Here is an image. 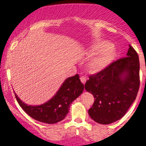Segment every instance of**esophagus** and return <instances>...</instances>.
<instances>
[{
  "instance_id": "34e87169",
  "label": "esophagus",
  "mask_w": 146,
  "mask_h": 146,
  "mask_svg": "<svg viewBox=\"0 0 146 146\" xmlns=\"http://www.w3.org/2000/svg\"><path fill=\"white\" fill-rule=\"evenodd\" d=\"M80 79H81V82H82V83L83 84H86V81H87V79H86V77L82 76V77L80 78Z\"/></svg>"
}]
</instances>
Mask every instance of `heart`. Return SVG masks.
I'll use <instances>...</instances> for the list:
<instances>
[{
	"instance_id": "obj_1",
	"label": "heart",
	"mask_w": 146,
	"mask_h": 146,
	"mask_svg": "<svg viewBox=\"0 0 146 146\" xmlns=\"http://www.w3.org/2000/svg\"><path fill=\"white\" fill-rule=\"evenodd\" d=\"M88 54L94 55L87 64L88 71L97 73L106 69L116 56V52L108 42L100 40L90 47Z\"/></svg>"
}]
</instances>
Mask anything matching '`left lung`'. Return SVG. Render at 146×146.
<instances>
[{
	"label": "left lung",
	"instance_id": "left-lung-1",
	"mask_svg": "<svg viewBox=\"0 0 146 146\" xmlns=\"http://www.w3.org/2000/svg\"><path fill=\"white\" fill-rule=\"evenodd\" d=\"M89 78L85 89L95 98L88 110L90 117L100 124L115 122L125 115L137 95L140 84L137 53L129 45L126 57Z\"/></svg>",
	"mask_w": 146,
	"mask_h": 146
}]
</instances>
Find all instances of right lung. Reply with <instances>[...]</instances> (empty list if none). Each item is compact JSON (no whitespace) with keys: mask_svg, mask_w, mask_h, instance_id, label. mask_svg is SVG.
Segmentation results:
<instances>
[{"mask_svg":"<svg viewBox=\"0 0 146 146\" xmlns=\"http://www.w3.org/2000/svg\"><path fill=\"white\" fill-rule=\"evenodd\" d=\"M84 90V84L81 82L79 75L76 74L66 79L50 100L38 106L25 104L14 92L20 106L29 116L40 122L54 124L66 117L70 105L82 94Z\"/></svg>","mask_w":146,"mask_h":146,"instance_id":"obj_1","label":"right lung"}]
</instances>
